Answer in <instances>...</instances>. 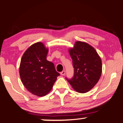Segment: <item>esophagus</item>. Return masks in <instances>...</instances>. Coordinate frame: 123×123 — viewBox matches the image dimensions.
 <instances>
[{
	"label": "esophagus",
	"instance_id": "34e87169",
	"mask_svg": "<svg viewBox=\"0 0 123 123\" xmlns=\"http://www.w3.org/2000/svg\"><path fill=\"white\" fill-rule=\"evenodd\" d=\"M65 73H66V72H65V70H63L62 72H61V74L62 75H64L65 74Z\"/></svg>",
	"mask_w": 123,
	"mask_h": 123
}]
</instances>
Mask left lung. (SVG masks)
<instances>
[{"label":"left lung","instance_id":"8db88e82","mask_svg":"<svg viewBox=\"0 0 123 123\" xmlns=\"http://www.w3.org/2000/svg\"><path fill=\"white\" fill-rule=\"evenodd\" d=\"M74 75L66 80L78 92L85 93L95 86L102 74V61L95 49L89 44L77 41L69 49Z\"/></svg>","mask_w":123,"mask_h":123}]
</instances>
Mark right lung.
Returning <instances> with one entry per match:
<instances>
[{
	"label": "right lung",
	"instance_id": "1",
	"mask_svg": "<svg viewBox=\"0 0 123 123\" xmlns=\"http://www.w3.org/2000/svg\"><path fill=\"white\" fill-rule=\"evenodd\" d=\"M48 49L42 43H35L25 52L20 62V78L29 92L38 96L48 94L60 75L54 63L46 60Z\"/></svg>",
	"mask_w": 123,
	"mask_h": 123
}]
</instances>
